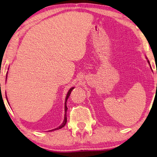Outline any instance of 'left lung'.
<instances>
[{
    "instance_id": "8db88e82",
    "label": "left lung",
    "mask_w": 157,
    "mask_h": 157,
    "mask_svg": "<svg viewBox=\"0 0 157 157\" xmlns=\"http://www.w3.org/2000/svg\"><path fill=\"white\" fill-rule=\"evenodd\" d=\"M146 59H147V58L146 57ZM147 62H148V63H149V64H150V62H149V60H148V59H147ZM150 68H151V66H150Z\"/></svg>"
}]
</instances>
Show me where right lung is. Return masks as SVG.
<instances>
[{"label": "right lung", "instance_id": "add662e5", "mask_svg": "<svg viewBox=\"0 0 157 157\" xmlns=\"http://www.w3.org/2000/svg\"><path fill=\"white\" fill-rule=\"evenodd\" d=\"M9 69V68H8ZM7 75H6V80H7ZM75 88V87H71V88L69 89V91H68V93H67V95H66V99H65V103H64V111H65V113H64V119H63V123L61 124V125H59V127H57V128H55V129H51V130H50V131H48V132H52V131H55V130H57V129H61V128H62V127H63L65 126V124H66V122H67V117H66V111H67V109H68V108H67V106H66V102H67V100H68V97L70 96V94H71V91H73V89ZM5 95H6V94H5ZM6 99H7V98L6 97Z\"/></svg>", "mask_w": 157, "mask_h": 157}]
</instances>
